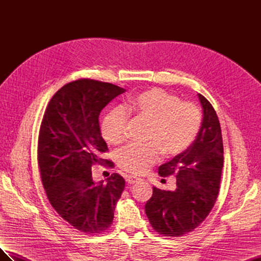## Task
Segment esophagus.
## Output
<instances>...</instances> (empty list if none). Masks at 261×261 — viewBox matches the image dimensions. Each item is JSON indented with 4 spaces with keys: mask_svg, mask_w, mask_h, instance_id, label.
Wrapping results in <instances>:
<instances>
[{
    "mask_svg": "<svg viewBox=\"0 0 261 261\" xmlns=\"http://www.w3.org/2000/svg\"><path fill=\"white\" fill-rule=\"evenodd\" d=\"M140 180H141L140 178L135 177V176H132V175L126 177V181H127L128 184H135V183H137V181H140Z\"/></svg>",
    "mask_w": 261,
    "mask_h": 261,
    "instance_id": "1",
    "label": "esophagus"
}]
</instances>
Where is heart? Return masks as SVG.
<instances>
[{
  "label": "heart",
  "instance_id": "1",
  "mask_svg": "<svg viewBox=\"0 0 261 261\" xmlns=\"http://www.w3.org/2000/svg\"><path fill=\"white\" fill-rule=\"evenodd\" d=\"M128 114L149 123L146 145L133 144L117 154L120 167L141 175L160 160L184 153L193 145L201 126V112L195 103L179 101L175 94L160 88L141 91L110 111L102 120L101 134L108 144L120 145L126 138Z\"/></svg>",
  "mask_w": 261,
  "mask_h": 261
}]
</instances>
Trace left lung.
Returning <instances> with one entry per match:
<instances>
[{"label":"left lung","instance_id":"8db88e82","mask_svg":"<svg viewBox=\"0 0 261 261\" xmlns=\"http://www.w3.org/2000/svg\"><path fill=\"white\" fill-rule=\"evenodd\" d=\"M203 118L193 145L159 167L162 177L175 174V191L153 187L145 211L153 230L178 238L193 232L208 217L218 198L223 168V141L218 115L198 93Z\"/></svg>","mask_w":261,"mask_h":261}]
</instances>
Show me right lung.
Listing matches in <instances>:
<instances>
[{
    "instance_id": "add662e5",
    "label": "right lung",
    "mask_w": 261,
    "mask_h": 261,
    "mask_svg": "<svg viewBox=\"0 0 261 261\" xmlns=\"http://www.w3.org/2000/svg\"><path fill=\"white\" fill-rule=\"evenodd\" d=\"M126 90L89 78L64 85L46 107L38 137V165L51 206L60 217L87 234L111 226L125 187L113 173L94 183L91 167L113 162L101 159L108 146L101 136L99 115L110 101Z\"/></svg>"
}]
</instances>
